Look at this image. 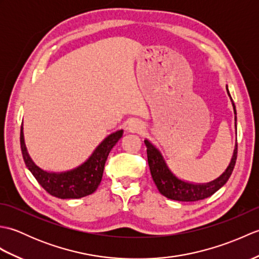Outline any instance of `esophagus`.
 <instances>
[{"label": "esophagus", "instance_id": "esophagus-1", "mask_svg": "<svg viewBox=\"0 0 259 259\" xmlns=\"http://www.w3.org/2000/svg\"><path fill=\"white\" fill-rule=\"evenodd\" d=\"M126 129H128L129 133H131V134H140V133H142V130L145 129V125L138 120H133L128 124V128Z\"/></svg>", "mask_w": 259, "mask_h": 259}]
</instances>
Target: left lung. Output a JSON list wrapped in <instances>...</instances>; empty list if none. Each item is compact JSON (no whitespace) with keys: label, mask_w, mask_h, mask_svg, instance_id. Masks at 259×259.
I'll list each match as a JSON object with an SVG mask.
<instances>
[{"label":"left lung","mask_w":259,"mask_h":259,"mask_svg":"<svg viewBox=\"0 0 259 259\" xmlns=\"http://www.w3.org/2000/svg\"><path fill=\"white\" fill-rule=\"evenodd\" d=\"M226 90L233 104L236 121V114L237 113H236L235 103L232 97H230L228 87H226ZM145 145L147 147L148 163H149L150 172L159 192L164 197L169 198V199L178 201H197L213 195L214 192L221 189L227 183L234 170L236 159H237V142H236L232 159H230V162L226 170L212 181H209L206 184H195L178 178L168 167L160 150L155 145H152L149 140L146 139Z\"/></svg>","instance_id":"1"}]
</instances>
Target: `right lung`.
<instances>
[{"label": "right lung", "mask_w": 259, "mask_h": 259, "mask_svg": "<svg viewBox=\"0 0 259 259\" xmlns=\"http://www.w3.org/2000/svg\"><path fill=\"white\" fill-rule=\"evenodd\" d=\"M123 135V130L110 134L99 145L87 160L74 169L51 172L42 169L33 161L27 152L23 126H21V150L27 169L49 194L60 199H78L93 194L101 183L104 164L114 145Z\"/></svg>", "instance_id": "obj_1"}]
</instances>
